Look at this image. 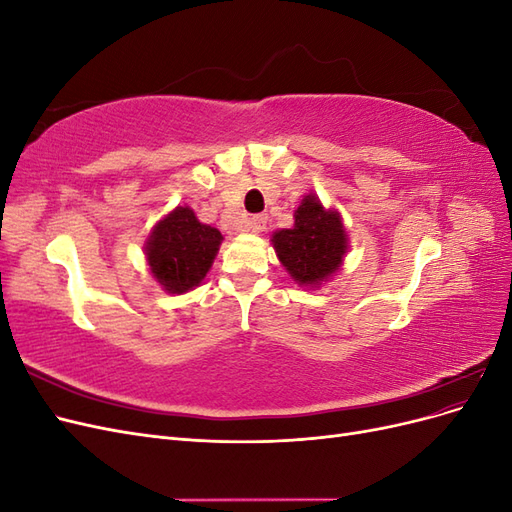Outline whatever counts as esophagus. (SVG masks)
I'll return each instance as SVG.
<instances>
[{
    "instance_id": "obj_1",
    "label": "esophagus",
    "mask_w": 512,
    "mask_h": 512,
    "mask_svg": "<svg viewBox=\"0 0 512 512\" xmlns=\"http://www.w3.org/2000/svg\"><path fill=\"white\" fill-rule=\"evenodd\" d=\"M245 226H247V230H250V232H262V230H265V226H267V215L265 213L252 215V218L245 222Z\"/></svg>"
}]
</instances>
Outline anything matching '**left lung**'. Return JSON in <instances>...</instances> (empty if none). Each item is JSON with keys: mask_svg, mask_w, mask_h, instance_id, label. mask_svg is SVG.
I'll list each match as a JSON object with an SVG mask.
<instances>
[{"mask_svg": "<svg viewBox=\"0 0 512 512\" xmlns=\"http://www.w3.org/2000/svg\"><path fill=\"white\" fill-rule=\"evenodd\" d=\"M271 243L292 280L309 288L333 277L348 252L342 215L324 209L314 194H307L294 211V226L273 232Z\"/></svg>", "mask_w": 512, "mask_h": 512, "instance_id": "obj_1", "label": "left lung"}]
</instances>
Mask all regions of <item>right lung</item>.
<instances>
[{"label": "right lung", "mask_w": 512, "mask_h": 512, "mask_svg": "<svg viewBox=\"0 0 512 512\" xmlns=\"http://www.w3.org/2000/svg\"><path fill=\"white\" fill-rule=\"evenodd\" d=\"M222 239V232L198 222L190 207H177L153 226L145 243L149 269L166 292H188L205 280Z\"/></svg>", "instance_id": "add662e5"}]
</instances>
